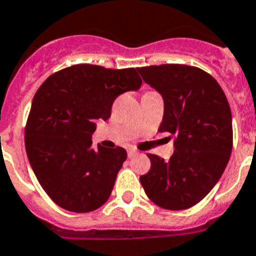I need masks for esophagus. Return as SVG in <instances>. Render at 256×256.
Returning a JSON list of instances; mask_svg holds the SVG:
<instances>
[{
	"label": "esophagus",
	"instance_id": "34e87169",
	"mask_svg": "<svg viewBox=\"0 0 256 256\" xmlns=\"http://www.w3.org/2000/svg\"><path fill=\"white\" fill-rule=\"evenodd\" d=\"M135 155H136V151H135V150H132V148L128 150V158H132V156H135Z\"/></svg>",
	"mask_w": 256,
	"mask_h": 256
}]
</instances>
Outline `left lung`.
I'll return each mask as SVG.
<instances>
[{
	"label": "left lung",
	"mask_w": 256,
	"mask_h": 256,
	"mask_svg": "<svg viewBox=\"0 0 256 256\" xmlns=\"http://www.w3.org/2000/svg\"><path fill=\"white\" fill-rule=\"evenodd\" d=\"M138 72L163 97L159 132L175 136L170 160L148 154L151 168L139 180L158 206L188 209L210 192L228 166L232 148L229 102L217 81L200 68L162 64Z\"/></svg>",
	"instance_id": "8db88e82"
}]
</instances>
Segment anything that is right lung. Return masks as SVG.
Returning a JSON list of instances; mask_svg holds the SVG:
<instances>
[{
  "mask_svg": "<svg viewBox=\"0 0 256 256\" xmlns=\"http://www.w3.org/2000/svg\"><path fill=\"white\" fill-rule=\"evenodd\" d=\"M142 85L135 68L76 64L51 74L35 93L24 128L28 162L60 208L88 213L109 198L128 154L92 147L96 121H106L118 96Z\"/></svg>",
  "mask_w": 256,
  "mask_h": 256,
  "instance_id": "add662e5",
  "label": "right lung"
}]
</instances>
